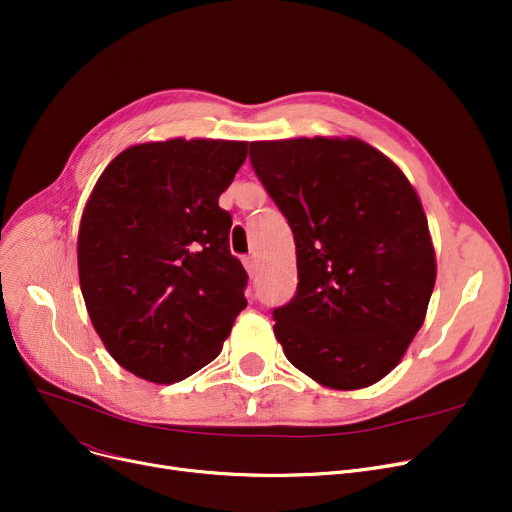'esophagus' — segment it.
<instances>
[{"label": "esophagus", "mask_w": 512, "mask_h": 512, "mask_svg": "<svg viewBox=\"0 0 512 512\" xmlns=\"http://www.w3.org/2000/svg\"><path fill=\"white\" fill-rule=\"evenodd\" d=\"M242 263H245V270L249 272V276H253L255 270H257V259L255 257H245V259H242Z\"/></svg>", "instance_id": "obj_1"}]
</instances>
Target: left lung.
<instances>
[{"label": "left lung", "mask_w": 512, "mask_h": 512, "mask_svg": "<svg viewBox=\"0 0 512 512\" xmlns=\"http://www.w3.org/2000/svg\"><path fill=\"white\" fill-rule=\"evenodd\" d=\"M249 151L297 245V294L274 309L286 359L332 390L380 382L423 326L436 284L413 184L355 137L255 141Z\"/></svg>", "instance_id": "obj_1"}]
</instances>
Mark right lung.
I'll list each match as a JSON object with an SVG mask.
<instances>
[{
    "label": "right lung",
    "instance_id": "obj_1",
    "mask_svg": "<svg viewBox=\"0 0 512 512\" xmlns=\"http://www.w3.org/2000/svg\"><path fill=\"white\" fill-rule=\"evenodd\" d=\"M245 141L170 139L124 149L99 176L78 228L91 324L126 371L174 384L220 355L247 307L220 195Z\"/></svg>",
    "mask_w": 512,
    "mask_h": 512
}]
</instances>
